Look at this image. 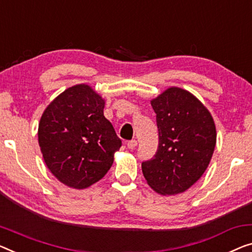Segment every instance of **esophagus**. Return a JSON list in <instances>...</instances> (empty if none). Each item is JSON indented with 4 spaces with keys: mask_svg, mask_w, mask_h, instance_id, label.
Instances as JSON below:
<instances>
[{
    "mask_svg": "<svg viewBox=\"0 0 252 252\" xmlns=\"http://www.w3.org/2000/svg\"><path fill=\"white\" fill-rule=\"evenodd\" d=\"M137 140H130V141H127L126 142V146H127V148L129 149H134L137 147Z\"/></svg>",
    "mask_w": 252,
    "mask_h": 252,
    "instance_id": "esophagus-1",
    "label": "esophagus"
}]
</instances>
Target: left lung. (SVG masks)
I'll use <instances>...</instances> for the list:
<instances>
[{"label": "left lung", "instance_id": "obj_1", "mask_svg": "<svg viewBox=\"0 0 252 252\" xmlns=\"http://www.w3.org/2000/svg\"><path fill=\"white\" fill-rule=\"evenodd\" d=\"M152 106L158 148L152 159L142 162V174L159 194L185 192L208 167L216 145L215 123L197 97L178 87L165 90Z\"/></svg>", "mask_w": 252, "mask_h": 252}]
</instances>
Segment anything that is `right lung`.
Listing matches in <instances>:
<instances>
[{"instance_id": "add662e5", "label": "right lung", "mask_w": 252, "mask_h": 252, "mask_svg": "<svg viewBox=\"0 0 252 252\" xmlns=\"http://www.w3.org/2000/svg\"><path fill=\"white\" fill-rule=\"evenodd\" d=\"M105 100L90 86L67 88L40 118L38 142L45 164L63 185L85 189L99 181L122 141L104 116Z\"/></svg>"}]
</instances>
